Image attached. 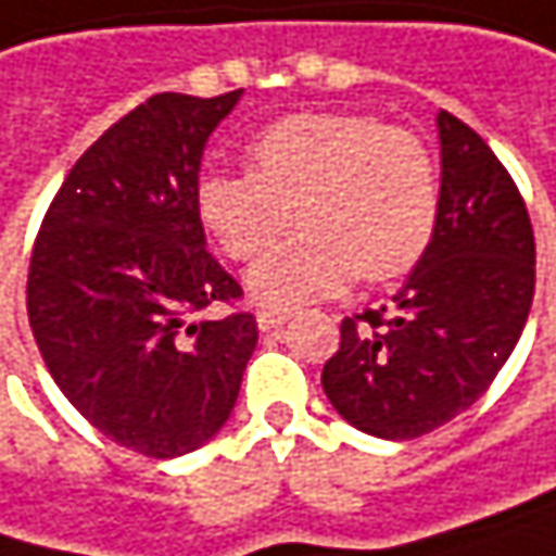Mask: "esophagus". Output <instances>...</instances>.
Segmentation results:
<instances>
[{
    "label": "esophagus",
    "mask_w": 556,
    "mask_h": 556,
    "mask_svg": "<svg viewBox=\"0 0 556 556\" xmlns=\"http://www.w3.org/2000/svg\"><path fill=\"white\" fill-rule=\"evenodd\" d=\"M289 321V312H257V328L264 330V333H270V330H279L282 325Z\"/></svg>",
    "instance_id": "34e87169"
}]
</instances>
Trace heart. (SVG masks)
Here are the masks:
<instances>
[{
  "label": "heart",
  "instance_id": "heart-1",
  "mask_svg": "<svg viewBox=\"0 0 556 556\" xmlns=\"http://www.w3.org/2000/svg\"><path fill=\"white\" fill-rule=\"evenodd\" d=\"M254 172H213L197 187L203 226L228 257L254 261L291 222L306 226L261 258L257 302L292 308L343 289L353 274L410 270L432 241L439 180L429 149L366 114H295L248 149Z\"/></svg>",
  "mask_w": 556,
  "mask_h": 556
}]
</instances>
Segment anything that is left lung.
<instances>
[{
  "label": "left lung",
  "mask_w": 556,
  "mask_h": 556,
  "mask_svg": "<svg viewBox=\"0 0 556 556\" xmlns=\"http://www.w3.org/2000/svg\"><path fill=\"white\" fill-rule=\"evenodd\" d=\"M439 129L432 241L391 308L343 318L321 384L359 432L417 439L468 410L506 366L529 321L534 235L529 210L468 124Z\"/></svg>",
  "instance_id": "left-lung-1"
}]
</instances>
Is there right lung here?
<instances>
[{"label": "right lung", "mask_w": 556, "mask_h": 556, "mask_svg": "<svg viewBox=\"0 0 556 556\" xmlns=\"http://www.w3.org/2000/svg\"><path fill=\"white\" fill-rule=\"evenodd\" d=\"M152 94L66 175L30 254L27 318L78 414L149 458H177L226 427L257 321H193L241 286L206 251L203 149L241 101Z\"/></svg>", "instance_id": "right-lung-1"}]
</instances>
